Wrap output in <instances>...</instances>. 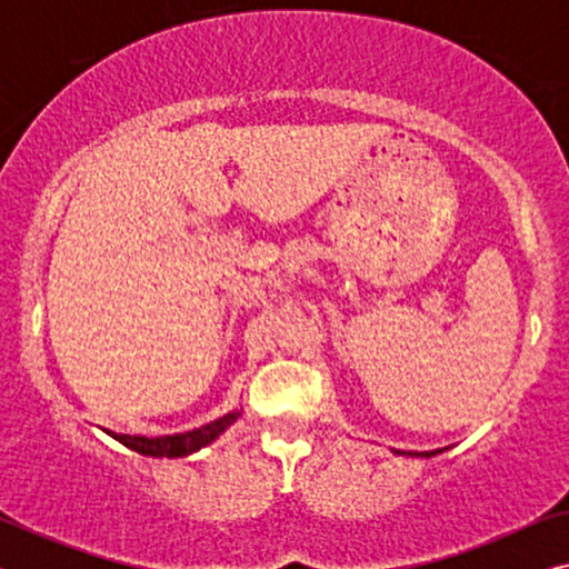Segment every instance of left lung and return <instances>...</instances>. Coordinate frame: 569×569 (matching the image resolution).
<instances>
[{
    "label": "left lung",
    "instance_id": "1",
    "mask_svg": "<svg viewBox=\"0 0 569 569\" xmlns=\"http://www.w3.org/2000/svg\"><path fill=\"white\" fill-rule=\"evenodd\" d=\"M401 453V450H399ZM435 453H440V450H427V453H409V456H425V458H430V456H435Z\"/></svg>",
    "mask_w": 569,
    "mask_h": 569
}]
</instances>
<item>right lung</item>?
I'll list each match as a JSON object with an SVG mask.
<instances>
[{
	"mask_svg": "<svg viewBox=\"0 0 569 569\" xmlns=\"http://www.w3.org/2000/svg\"><path fill=\"white\" fill-rule=\"evenodd\" d=\"M238 417H240V409H232L224 417L214 419V422L197 427V430L162 435V438H144V435H119V432H108V435H111L113 440H119L121 446L137 450V453L142 456L183 458V456L197 453V450L209 446V442H214L232 422H236Z\"/></svg>",
	"mask_w": 569,
	"mask_h": 569,
	"instance_id": "add662e5",
	"label": "right lung"
}]
</instances>
